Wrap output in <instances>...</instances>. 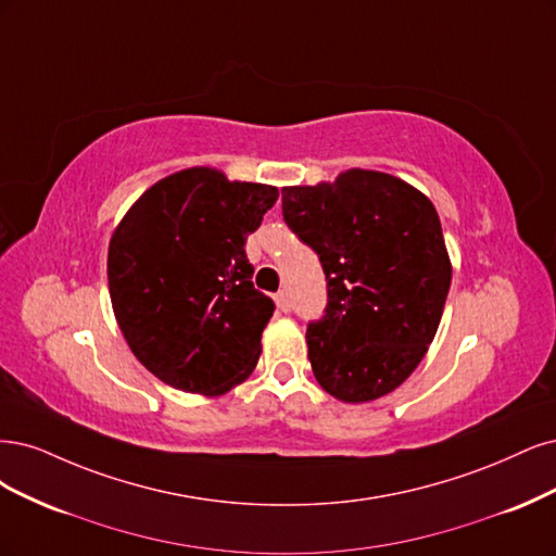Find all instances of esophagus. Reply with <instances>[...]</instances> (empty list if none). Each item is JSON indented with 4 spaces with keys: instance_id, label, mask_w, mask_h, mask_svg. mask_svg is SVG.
Returning <instances> with one entry per match:
<instances>
[{
    "instance_id": "34e87169",
    "label": "esophagus",
    "mask_w": 556,
    "mask_h": 556,
    "mask_svg": "<svg viewBox=\"0 0 556 556\" xmlns=\"http://www.w3.org/2000/svg\"><path fill=\"white\" fill-rule=\"evenodd\" d=\"M275 302H277V309L279 312H283V314L291 312V298H289V293H286V291H279L275 295Z\"/></svg>"
}]
</instances>
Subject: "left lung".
<instances>
[{"mask_svg":"<svg viewBox=\"0 0 556 556\" xmlns=\"http://www.w3.org/2000/svg\"><path fill=\"white\" fill-rule=\"evenodd\" d=\"M283 219L320 258L326 316L309 324L318 386L346 404L379 400L420 365L451 289L439 214L422 191L381 170L281 189Z\"/></svg>","mask_w":556,"mask_h":556,"instance_id":"8db88e82","label":"left lung"}]
</instances>
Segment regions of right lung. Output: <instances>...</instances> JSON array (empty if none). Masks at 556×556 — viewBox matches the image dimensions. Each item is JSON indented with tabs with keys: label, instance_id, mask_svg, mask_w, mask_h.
I'll return each mask as SVG.
<instances>
[{
	"label": "right lung",
	"instance_id": "right-lung-1",
	"mask_svg": "<svg viewBox=\"0 0 556 556\" xmlns=\"http://www.w3.org/2000/svg\"><path fill=\"white\" fill-rule=\"evenodd\" d=\"M277 195L193 166L154 182L113 230V312L159 381L217 397L254 371L275 302L254 289L244 242Z\"/></svg>",
	"mask_w": 556,
	"mask_h": 556
}]
</instances>
